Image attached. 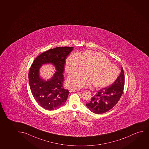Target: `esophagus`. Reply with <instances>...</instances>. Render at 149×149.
<instances>
[{
	"label": "esophagus",
	"mask_w": 149,
	"mask_h": 149,
	"mask_svg": "<svg viewBox=\"0 0 149 149\" xmlns=\"http://www.w3.org/2000/svg\"><path fill=\"white\" fill-rule=\"evenodd\" d=\"M70 92H77V91H79V90L77 89H73V88H69L68 89Z\"/></svg>",
	"instance_id": "obj_1"
}]
</instances>
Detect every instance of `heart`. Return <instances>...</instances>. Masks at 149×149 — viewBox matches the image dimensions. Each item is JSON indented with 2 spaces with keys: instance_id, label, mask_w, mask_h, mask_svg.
I'll return each mask as SVG.
<instances>
[{
  "instance_id": "b5f03b06",
  "label": "heart",
  "mask_w": 149,
  "mask_h": 149,
  "mask_svg": "<svg viewBox=\"0 0 149 149\" xmlns=\"http://www.w3.org/2000/svg\"><path fill=\"white\" fill-rule=\"evenodd\" d=\"M84 68V73H76L67 78L68 86L81 88L93 85L96 89L106 88L113 84L119 76L118 66L100 52L85 50L72 54L66 60L65 71L68 74Z\"/></svg>"
}]
</instances>
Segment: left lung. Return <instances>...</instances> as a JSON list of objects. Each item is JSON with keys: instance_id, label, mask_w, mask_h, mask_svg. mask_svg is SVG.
Segmentation results:
<instances>
[{"instance_id": "1", "label": "left lung", "mask_w": 149, "mask_h": 149, "mask_svg": "<svg viewBox=\"0 0 149 149\" xmlns=\"http://www.w3.org/2000/svg\"><path fill=\"white\" fill-rule=\"evenodd\" d=\"M125 76L122 67L120 76L113 84L97 91L90 102L86 104L90 111L96 114H102L109 111L120 100L123 93Z\"/></svg>"}]
</instances>
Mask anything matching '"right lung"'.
<instances>
[{
    "instance_id": "obj_1",
    "label": "right lung",
    "mask_w": 149,
    "mask_h": 149,
    "mask_svg": "<svg viewBox=\"0 0 149 149\" xmlns=\"http://www.w3.org/2000/svg\"><path fill=\"white\" fill-rule=\"evenodd\" d=\"M73 47H57L39 55L34 60L29 72V81L31 93L37 103L47 110L58 109L65 104L69 91L63 87V72L67 56ZM52 63L57 71L49 81H45L38 76L41 65Z\"/></svg>"
}]
</instances>
